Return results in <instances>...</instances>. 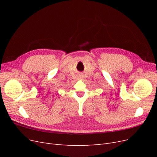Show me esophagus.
<instances>
[{
  "label": "esophagus",
  "instance_id": "34e87169",
  "mask_svg": "<svg viewBox=\"0 0 157 157\" xmlns=\"http://www.w3.org/2000/svg\"><path fill=\"white\" fill-rule=\"evenodd\" d=\"M78 78L79 79H83V76H82L81 74H79V75L78 76Z\"/></svg>",
  "mask_w": 157,
  "mask_h": 157
}]
</instances>
